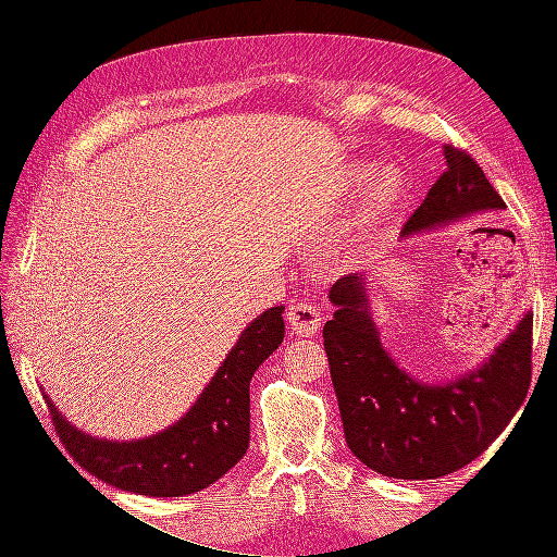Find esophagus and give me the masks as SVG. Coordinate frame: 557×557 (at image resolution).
Wrapping results in <instances>:
<instances>
[{
  "label": "esophagus",
  "instance_id": "obj_1",
  "mask_svg": "<svg viewBox=\"0 0 557 557\" xmlns=\"http://www.w3.org/2000/svg\"><path fill=\"white\" fill-rule=\"evenodd\" d=\"M288 325L297 336H313L320 330V311L313 305H293L288 309Z\"/></svg>",
  "mask_w": 557,
  "mask_h": 557
}]
</instances>
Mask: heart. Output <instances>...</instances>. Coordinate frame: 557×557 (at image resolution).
<instances>
[{
	"label": "heart",
	"mask_w": 557,
	"mask_h": 557,
	"mask_svg": "<svg viewBox=\"0 0 557 557\" xmlns=\"http://www.w3.org/2000/svg\"><path fill=\"white\" fill-rule=\"evenodd\" d=\"M362 166H352L344 178V190L352 193L362 183ZM407 176L395 164H381L374 172H369L360 190L356 211H352L350 223L346 227L344 248L348 256H356V252L364 250L379 237V232L401 207L404 197H407Z\"/></svg>",
	"instance_id": "heart-1"
}]
</instances>
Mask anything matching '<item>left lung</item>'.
<instances>
[{
    "label": "left lung",
    "mask_w": 557,
    "mask_h": 557,
    "mask_svg": "<svg viewBox=\"0 0 557 557\" xmlns=\"http://www.w3.org/2000/svg\"><path fill=\"white\" fill-rule=\"evenodd\" d=\"M444 156L446 172L404 225L401 237L507 209L467 153L444 146ZM364 278L348 274L332 285L330 301L336 311L323 327L346 444L383 476H446L479 458L525 401L532 379V313L522 315L474 369L444 383L420 381L381 344Z\"/></svg>",
    "instance_id": "obj_1"
}]
</instances>
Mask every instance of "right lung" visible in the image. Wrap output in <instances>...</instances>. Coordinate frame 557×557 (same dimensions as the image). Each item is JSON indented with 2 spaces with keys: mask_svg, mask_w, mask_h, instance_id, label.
Segmentation results:
<instances>
[{
  "mask_svg": "<svg viewBox=\"0 0 557 557\" xmlns=\"http://www.w3.org/2000/svg\"><path fill=\"white\" fill-rule=\"evenodd\" d=\"M283 309L252 318L213 379L176 423L132 442L102 440L78 430L46 393L53 425L74 460L109 485L148 497L205 491L237 465L250 442V379L281 346Z\"/></svg>",
  "mask_w": 557,
  "mask_h": 557,
  "instance_id": "add662e5",
  "label": "right lung"
}]
</instances>
